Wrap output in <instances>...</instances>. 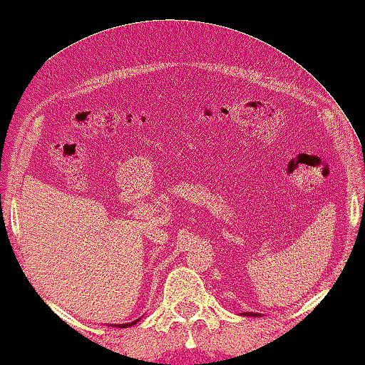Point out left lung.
I'll return each instance as SVG.
<instances>
[{
  "label": "left lung",
  "instance_id": "obj_1",
  "mask_svg": "<svg viewBox=\"0 0 365 365\" xmlns=\"http://www.w3.org/2000/svg\"><path fill=\"white\" fill-rule=\"evenodd\" d=\"M243 315H247V317H260V314H255V312H245Z\"/></svg>",
  "mask_w": 365,
  "mask_h": 365
}]
</instances>
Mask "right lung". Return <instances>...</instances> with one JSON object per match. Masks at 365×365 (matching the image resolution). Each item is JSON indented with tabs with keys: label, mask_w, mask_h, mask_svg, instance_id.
<instances>
[{
	"label": "right lung",
	"mask_w": 365,
	"mask_h": 365,
	"mask_svg": "<svg viewBox=\"0 0 365 365\" xmlns=\"http://www.w3.org/2000/svg\"><path fill=\"white\" fill-rule=\"evenodd\" d=\"M139 320L141 319H138V320H135V322H131V323H122V324H113V327H118V328H128V327H131V324H135V323H138Z\"/></svg>",
	"instance_id": "1"
}]
</instances>
